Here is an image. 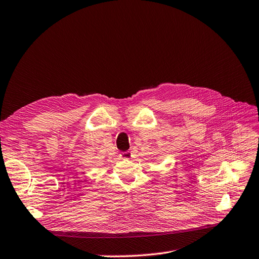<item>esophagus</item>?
<instances>
[{"mask_svg": "<svg viewBox=\"0 0 259 259\" xmlns=\"http://www.w3.org/2000/svg\"><path fill=\"white\" fill-rule=\"evenodd\" d=\"M121 158L124 159V160L131 159V158H132V151H130V150H128V151L122 152V153H121Z\"/></svg>", "mask_w": 259, "mask_h": 259, "instance_id": "esophagus-1", "label": "esophagus"}]
</instances>
